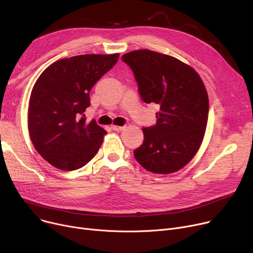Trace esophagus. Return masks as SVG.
Here are the masks:
<instances>
[{
    "mask_svg": "<svg viewBox=\"0 0 253 253\" xmlns=\"http://www.w3.org/2000/svg\"><path fill=\"white\" fill-rule=\"evenodd\" d=\"M125 128V126H117V125H113L112 129L115 131H122Z\"/></svg>",
    "mask_w": 253,
    "mask_h": 253,
    "instance_id": "esophagus-1",
    "label": "esophagus"
}]
</instances>
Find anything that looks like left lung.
<instances>
[{
    "label": "left lung",
    "instance_id": "obj_1",
    "mask_svg": "<svg viewBox=\"0 0 253 253\" xmlns=\"http://www.w3.org/2000/svg\"><path fill=\"white\" fill-rule=\"evenodd\" d=\"M145 103L160 106L157 123L144 127L136 161L153 173L169 174L187 165L202 143L209 100L200 76L184 62L148 49L126 53Z\"/></svg>",
    "mask_w": 253,
    "mask_h": 253
}]
</instances>
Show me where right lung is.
Returning <instances> with one entry per match:
<instances>
[{"instance_id": "1", "label": "right lung", "mask_w": 253, "mask_h": 253, "mask_svg": "<svg viewBox=\"0 0 253 253\" xmlns=\"http://www.w3.org/2000/svg\"><path fill=\"white\" fill-rule=\"evenodd\" d=\"M119 54H85L55 61L40 75L30 98L31 140L45 160L60 170L85 166L94 157L106 131L84 112L89 92L117 63Z\"/></svg>"}]
</instances>
